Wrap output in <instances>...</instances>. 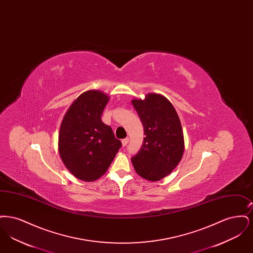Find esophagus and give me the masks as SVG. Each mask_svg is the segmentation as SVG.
<instances>
[{
	"mask_svg": "<svg viewBox=\"0 0 253 253\" xmlns=\"http://www.w3.org/2000/svg\"><path fill=\"white\" fill-rule=\"evenodd\" d=\"M122 146L123 147H125L126 145L128 144V142H129V137H126V138H124V139H122Z\"/></svg>",
	"mask_w": 253,
	"mask_h": 253,
	"instance_id": "34e87169",
	"label": "esophagus"
}]
</instances>
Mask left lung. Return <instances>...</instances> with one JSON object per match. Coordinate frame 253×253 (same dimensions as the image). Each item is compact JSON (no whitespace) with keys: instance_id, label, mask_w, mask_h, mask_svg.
I'll use <instances>...</instances> for the list:
<instances>
[{"instance_id":"1","label":"left lung","mask_w":253,"mask_h":253,"mask_svg":"<svg viewBox=\"0 0 253 253\" xmlns=\"http://www.w3.org/2000/svg\"><path fill=\"white\" fill-rule=\"evenodd\" d=\"M132 103L146 135L131 159L132 166L145 179L160 180L178 165L184 153L179 117L168 99L158 94H148L143 100L132 99Z\"/></svg>"}]
</instances>
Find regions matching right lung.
Listing matches in <instances>:
<instances>
[{"instance_id":"obj_1","label":"right lung","mask_w":253,"mask_h":253,"mask_svg":"<svg viewBox=\"0 0 253 253\" xmlns=\"http://www.w3.org/2000/svg\"><path fill=\"white\" fill-rule=\"evenodd\" d=\"M108 100L100 91H86L73 102L60 124V158L81 180L90 182L103 175L122 145L101 121Z\"/></svg>"}]
</instances>
